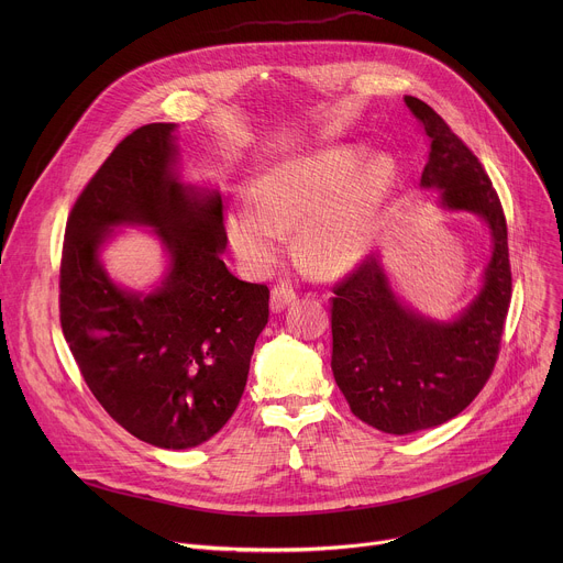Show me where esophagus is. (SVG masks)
I'll return each mask as SVG.
<instances>
[{
    "mask_svg": "<svg viewBox=\"0 0 563 563\" xmlns=\"http://www.w3.org/2000/svg\"><path fill=\"white\" fill-rule=\"evenodd\" d=\"M298 298V294L289 287V285H274V289H272V309L274 311H280V309H285L287 305H291L294 300Z\"/></svg>",
    "mask_w": 563,
    "mask_h": 563,
    "instance_id": "34e87169",
    "label": "esophagus"
}]
</instances>
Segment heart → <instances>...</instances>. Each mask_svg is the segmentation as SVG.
Instances as JSON below:
<instances>
[{"instance_id":"1","label":"heart","mask_w":563,"mask_h":563,"mask_svg":"<svg viewBox=\"0 0 563 563\" xmlns=\"http://www.w3.org/2000/svg\"><path fill=\"white\" fill-rule=\"evenodd\" d=\"M396 183L389 155L334 146L274 165L258 180L254 205L227 213L235 254L256 269L269 267L285 231L298 229L302 263L323 276L352 269L369 250Z\"/></svg>"}]
</instances>
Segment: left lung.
I'll return each instance as SVG.
<instances>
[{"label": "left lung", "instance_id": "8db88e82", "mask_svg": "<svg viewBox=\"0 0 563 563\" xmlns=\"http://www.w3.org/2000/svg\"><path fill=\"white\" fill-rule=\"evenodd\" d=\"M406 104L430 137L421 185L441 189L445 209L484 218L495 247L484 287L452 323L400 305L378 256L363 258L334 285L336 385L354 417L387 434L441 426L472 404L499 358L512 298L506 216L484 165L432 107L412 96Z\"/></svg>", "mask_w": 563, "mask_h": 563}]
</instances>
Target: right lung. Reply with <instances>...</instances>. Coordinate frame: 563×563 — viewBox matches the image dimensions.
<instances>
[{
    "label": "right lung",
    "mask_w": 563,
    "mask_h": 563,
    "mask_svg": "<svg viewBox=\"0 0 563 563\" xmlns=\"http://www.w3.org/2000/svg\"><path fill=\"white\" fill-rule=\"evenodd\" d=\"M176 124L129 133L77 196L59 265V323L70 354L109 417L144 443H205L235 412L269 318L267 285L238 280L222 200L180 183ZM118 223L157 228L173 254L163 288L124 292L99 265Z\"/></svg>",
    "instance_id": "1"
}]
</instances>
